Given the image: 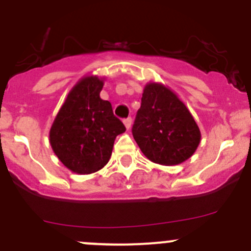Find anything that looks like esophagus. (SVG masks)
<instances>
[{"instance_id": "obj_1", "label": "esophagus", "mask_w": 251, "mask_h": 251, "mask_svg": "<svg viewBox=\"0 0 251 251\" xmlns=\"http://www.w3.org/2000/svg\"><path fill=\"white\" fill-rule=\"evenodd\" d=\"M124 125H125V127L128 130V128L131 127V125H132V119L131 118L124 119Z\"/></svg>"}]
</instances>
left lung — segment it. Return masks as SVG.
Returning a JSON list of instances; mask_svg holds the SVG:
<instances>
[{
	"label": "left lung",
	"instance_id": "obj_1",
	"mask_svg": "<svg viewBox=\"0 0 251 251\" xmlns=\"http://www.w3.org/2000/svg\"><path fill=\"white\" fill-rule=\"evenodd\" d=\"M132 135L142 153L160 165L191 158L201 143V130L188 108L166 86L147 83Z\"/></svg>",
	"mask_w": 251,
	"mask_h": 251
}]
</instances>
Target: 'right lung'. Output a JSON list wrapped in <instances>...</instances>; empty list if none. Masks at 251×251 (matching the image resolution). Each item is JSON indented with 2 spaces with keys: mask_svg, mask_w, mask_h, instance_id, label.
Wrapping results in <instances>:
<instances>
[{
  "mask_svg": "<svg viewBox=\"0 0 251 251\" xmlns=\"http://www.w3.org/2000/svg\"><path fill=\"white\" fill-rule=\"evenodd\" d=\"M102 78L86 76L72 88L50 131L53 151L69 170L87 175L109 161L116 136L125 132L110 102L100 97Z\"/></svg>",
  "mask_w": 251,
  "mask_h": 251,
  "instance_id": "obj_1",
  "label": "right lung"
}]
</instances>
